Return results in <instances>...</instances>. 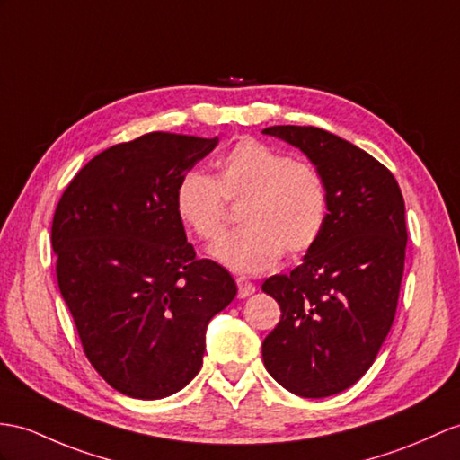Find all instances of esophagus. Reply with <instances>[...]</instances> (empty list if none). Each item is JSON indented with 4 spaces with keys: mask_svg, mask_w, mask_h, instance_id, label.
<instances>
[{
    "mask_svg": "<svg viewBox=\"0 0 460 460\" xmlns=\"http://www.w3.org/2000/svg\"><path fill=\"white\" fill-rule=\"evenodd\" d=\"M236 283H238V296L240 298H245V296H250V295L255 293V285L252 281H248L245 277H238Z\"/></svg>",
    "mask_w": 460,
    "mask_h": 460,
    "instance_id": "esophagus-1",
    "label": "esophagus"
}]
</instances>
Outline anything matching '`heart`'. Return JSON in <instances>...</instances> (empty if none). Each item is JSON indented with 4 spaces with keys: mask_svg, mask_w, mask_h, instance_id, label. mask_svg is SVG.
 <instances>
[{
    "mask_svg": "<svg viewBox=\"0 0 460 460\" xmlns=\"http://www.w3.org/2000/svg\"><path fill=\"white\" fill-rule=\"evenodd\" d=\"M226 200H243V228L217 243L212 255L242 273L265 271L283 252H310L328 220V191L316 167L250 138L222 155L215 177L187 172L179 179L173 208L189 234L210 243L226 228Z\"/></svg>",
    "mask_w": 460,
    "mask_h": 460,
    "instance_id": "1",
    "label": "heart"
}]
</instances>
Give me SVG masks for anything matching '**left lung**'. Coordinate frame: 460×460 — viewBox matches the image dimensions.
Returning <instances> with one entry per match:
<instances>
[{"mask_svg": "<svg viewBox=\"0 0 460 460\" xmlns=\"http://www.w3.org/2000/svg\"><path fill=\"white\" fill-rule=\"evenodd\" d=\"M320 172L328 220L318 243L290 275L261 285L281 306L263 340V365L302 398L353 386L376 359L396 314L406 260L404 197L371 154L316 127H269Z\"/></svg>", "mask_w": 460, "mask_h": 460, "instance_id": "1", "label": "left lung"}]
</instances>
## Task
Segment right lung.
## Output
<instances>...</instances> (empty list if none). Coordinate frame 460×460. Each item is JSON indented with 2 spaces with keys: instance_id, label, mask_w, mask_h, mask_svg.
<instances>
[{
  "instance_id": "right-lung-1",
  "label": "right lung",
  "mask_w": 460,
  "mask_h": 460,
  "mask_svg": "<svg viewBox=\"0 0 460 460\" xmlns=\"http://www.w3.org/2000/svg\"><path fill=\"white\" fill-rule=\"evenodd\" d=\"M217 138L150 132L87 162L60 199L52 250L89 363L120 394L160 400L200 371L210 318L238 288L197 260L173 208L177 181Z\"/></svg>"
}]
</instances>
